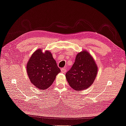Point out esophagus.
I'll list each match as a JSON object with an SVG mask.
<instances>
[{
	"instance_id": "1",
	"label": "esophagus",
	"mask_w": 126,
	"mask_h": 126,
	"mask_svg": "<svg viewBox=\"0 0 126 126\" xmlns=\"http://www.w3.org/2000/svg\"><path fill=\"white\" fill-rule=\"evenodd\" d=\"M66 71H67V70L66 69V68H63L61 69V71H62L63 73H65Z\"/></svg>"
}]
</instances>
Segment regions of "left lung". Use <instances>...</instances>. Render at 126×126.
<instances>
[{
    "label": "left lung",
    "mask_w": 126,
    "mask_h": 126,
    "mask_svg": "<svg viewBox=\"0 0 126 126\" xmlns=\"http://www.w3.org/2000/svg\"><path fill=\"white\" fill-rule=\"evenodd\" d=\"M98 67L93 57L86 50L79 52L71 69L66 74L70 86L75 90L87 89L96 77Z\"/></svg>",
    "instance_id": "obj_1"
}]
</instances>
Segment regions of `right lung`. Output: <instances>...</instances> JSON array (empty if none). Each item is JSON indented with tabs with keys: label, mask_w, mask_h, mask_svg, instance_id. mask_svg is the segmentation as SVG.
<instances>
[{
	"label": "right lung",
	"mask_w": 126,
	"mask_h": 126,
	"mask_svg": "<svg viewBox=\"0 0 126 126\" xmlns=\"http://www.w3.org/2000/svg\"><path fill=\"white\" fill-rule=\"evenodd\" d=\"M27 72L30 81L38 88L45 90L51 86L60 72L51 52L42 49L34 52L27 64Z\"/></svg>",
	"instance_id": "1"
}]
</instances>
